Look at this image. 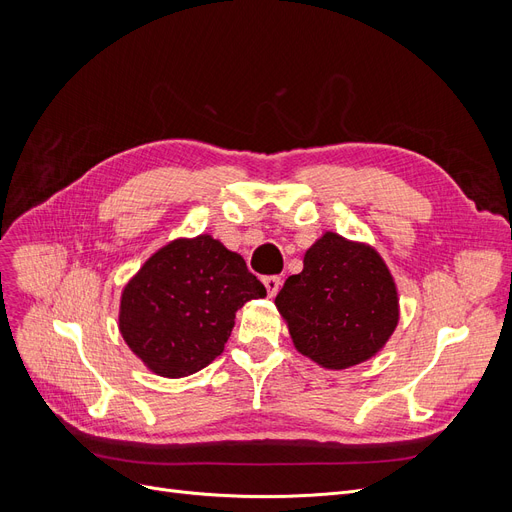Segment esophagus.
<instances>
[{
	"label": "esophagus",
	"mask_w": 512,
	"mask_h": 512,
	"mask_svg": "<svg viewBox=\"0 0 512 512\" xmlns=\"http://www.w3.org/2000/svg\"><path fill=\"white\" fill-rule=\"evenodd\" d=\"M262 284H265L269 297H275V294L280 292V288H282V280H280V277H277V275H267V277H262Z\"/></svg>",
	"instance_id": "obj_1"
}]
</instances>
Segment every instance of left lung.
<instances>
[{
	"mask_svg": "<svg viewBox=\"0 0 512 512\" xmlns=\"http://www.w3.org/2000/svg\"><path fill=\"white\" fill-rule=\"evenodd\" d=\"M275 305L297 350L327 369L367 361L399 320L395 282L382 258L335 232L309 247L303 271L288 277Z\"/></svg>",
	"mask_w": 512,
	"mask_h": 512,
	"instance_id": "8db88e82",
	"label": "left lung"
}]
</instances>
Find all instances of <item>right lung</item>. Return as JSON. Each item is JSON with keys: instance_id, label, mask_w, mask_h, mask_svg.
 <instances>
[{"instance_id": "right-lung-1", "label": "right lung", "mask_w": 512, "mask_h": 512, "mask_svg": "<svg viewBox=\"0 0 512 512\" xmlns=\"http://www.w3.org/2000/svg\"><path fill=\"white\" fill-rule=\"evenodd\" d=\"M267 290L245 260L209 235L153 254L121 294L119 331L164 378H183L224 352L235 312Z\"/></svg>"}]
</instances>
